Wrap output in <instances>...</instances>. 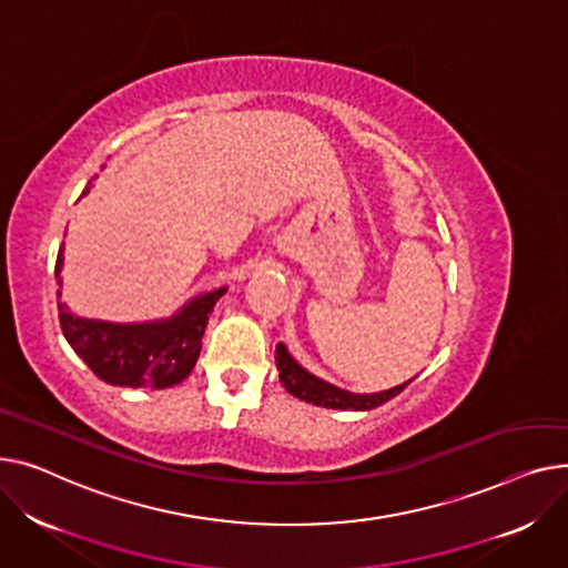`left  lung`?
<instances>
[{
	"label": "left lung",
	"instance_id": "8db88e82",
	"mask_svg": "<svg viewBox=\"0 0 568 568\" xmlns=\"http://www.w3.org/2000/svg\"><path fill=\"white\" fill-rule=\"evenodd\" d=\"M275 362H277V372H280V383L286 387L288 394H293L300 402H307L321 408H335V410H372L383 404H387L389 398L396 394H402L410 383H402L396 387L383 389V392H372V394H357L342 389L337 385H332L312 372H307L303 364H300L284 344H277L275 348Z\"/></svg>",
	"mask_w": 568,
	"mask_h": 568
}]
</instances>
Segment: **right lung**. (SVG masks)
Wrapping results in <instances>:
<instances>
[{"label": "right lung", "instance_id": "1", "mask_svg": "<svg viewBox=\"0 0 568 568\" xmlns=\"http://www.w3.org/2000/svg\"><path fill=\"white\" fill-rule=\"evenodd\" d=\"M89 194V187L82 192ZM63 245L57 254L54 280L59 284L57 307L65 342L89 369L114 387H172L185 381L202 351V337L217 300L226 286L196 293L172 316L114 323L75 316L61 300Z\"/></svg>", "mask_w": 568, "mask_h": 568}]
</instances>
